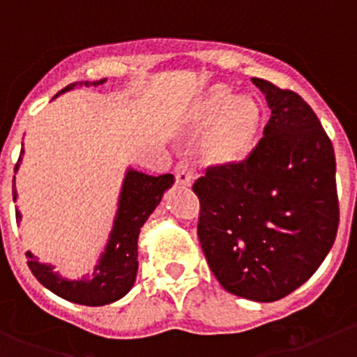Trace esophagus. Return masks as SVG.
Masks as SVG:
<instances>
[{"mask_svg": "<svg viewBox=\"0 0 357 357\" xmlns=\"http://www.w3.org/2000/svg\"><path fill=\"white\" fill-rule=\"evenodd\" d=\"M174 174H176V181H178V185L190 186L193 183V169L190 167L188 164L176 165Z\"/></svg>", "mask_w": 357, "mask_h": 357, "instance_id": "34e87169", "label": "esophagus"}]
</instances>
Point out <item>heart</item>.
I'll return each instance as SVG.
<instances>
[{
	"label": "heart",
	"mask_w": 357,
	"mask_h": 357,
	"mask_svg": "<svg viewBox=\"0 0 357 357\" xmlns=\"http://www.w3.org/2000/svg\"><path fill=\"white\" fill-rule=\"evenodd\" d=\"M185 122L192 129L207 126L200 139V152L208 165L235 167L255 150L262 107L250 93L235 95L231 86L218 82L190 103Z\"/></svg>",
	"instance_id": "b5f03b06"
}]
</instances>
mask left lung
Listing matches in <instances>:
<instances>
[{"label":"left lung","mask_w":357,"mask_h":357,"mask_svg":"<svg viewBox=\"0 0 357 357\" xmlns=\"http://www.w3.org/2000/svg\"><path fill=\"white\" fill-rule=\"evenodd\" d=\"M271 117L252 155L211 167L193 183L199 240L222 289L275 302L307 282L338 228L335 153L311 107L290 89L252 77Z\"/></svg>","instance_id":"8db88e82"}]
</instances>
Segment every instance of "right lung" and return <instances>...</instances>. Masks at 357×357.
<instances>
[{
	"label": "right lung",
	"mask_w": 357,
	"mask_h": 357,
	"mask_svg": "<svg viewBox=\"0 0 357 357\" xmlns=\"http://www.w3.org/2000/svg\"><path fill=\"white\" fill-rule=\"evenodd\" d=\"M107 79L100 81L72 82L63 88L59 95L70 91L74 88H89V86L105 84ZM56 95V96H59ZM55 96V98H56ZM24 149L20 152L15 172L22 162ZM174 185V176H149L146 172L135 167H128L122 179L121 193H119L117 212L112 225L105 250L100 254L98 264L91 275L82 276L81 280H68L55 271V266L41 262L38 255L27 250V264L32 275L43 287L52 290L59 297L81 305H105L119 301L132 289L138 275V238L142 226L150 218L162 197ZM15 176H13V202H17ZM17 222H20L22 214L15 211Z\"/></svg>",
	"instance_id": "obj_1"
}]
</instances>
